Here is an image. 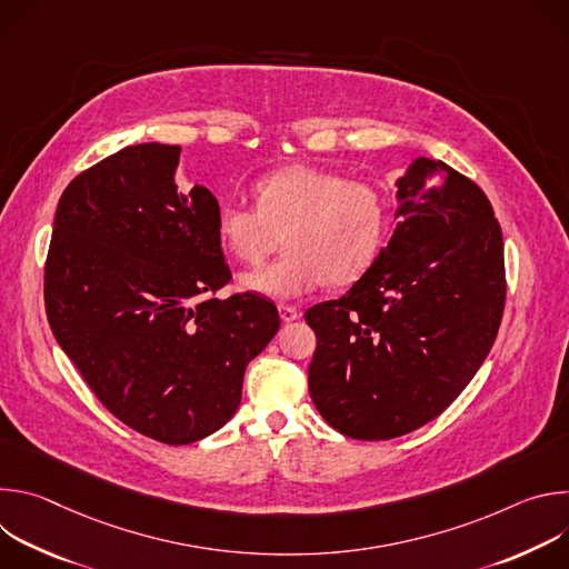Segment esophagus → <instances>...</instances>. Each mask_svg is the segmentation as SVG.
<instances>
[{
	"label": "esophagus",
	"instance_id": "34e87169",
	"mask_svg": "<svg viewBox=\"0 0 569 569\" xmlns=\"http://www.w3.org/2000/svg\"><path fill=\"white\" fill-rule=\"evenodd\" d=\"M299 310L295 308V306H288V303H279V317L283 319V321H295V319H299Z\"/></svg>",
	"mask_w": 569,
	"mask_h": 569
}]
</instances>
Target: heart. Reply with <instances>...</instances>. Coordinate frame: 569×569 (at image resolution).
Wrapping results in <instances>:
<instances>
[{"label":"heart","mask_w":569,"mask_h":569,"mask_svg":"<svg viewBox=\"0 0 569 569\" xmlns=\"http://www.w3.org/2000/svg\"><path fill=\"white\" fill-rule=\"evenodd\" d=\"M257 207L229 202L218 213L222 248L246 266L261 263L283 233L288 250L274 263L240 277V288L295 299L358 281L378 259L389 227L382 191L342 173L295 164L254 184Z\"/></svg>","instance_id":"heart-1"}]
</instances>
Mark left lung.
Masks as SVG:
<instances>
[{
    "mask_svg": "<svg viewBox=\"0 0 569 569\" xmlns=\"http://www.w3.org/2000/svg\"><path fill=\"white\" fill-rule=\"evenodd\" d=\"M396 229L347 295L306 310L308 389L338 432L387 441L437 419L489 356L507 299L486 193L441 159L398 182Z\"/></svg>",
    "mask_w": 569,
    "mask_h": 569,
    "instance_id": "8db88e82",
    "label": "left lung"
}]
</instances>
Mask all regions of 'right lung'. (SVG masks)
Here are the masks:
<instances>
[{
	"label": "right lung",
	"instance_id": "add662e5",
	"mask_svg": "<svg viewBox=\"0 0 569 569\" xmlns=\"http://www.w3.org/2000/svg\"><path fill=\"white\" fill-rule=\"evenodd\" d=\"M180 146H128L62 191L44 263L49 327L103 408L187 446L238 410L242 376L279 331L277 306L229 283L218 200L178 191Z\"/></svg>",
	"mask_w": 569,
	"mask_h": 569
}]
</instances>
